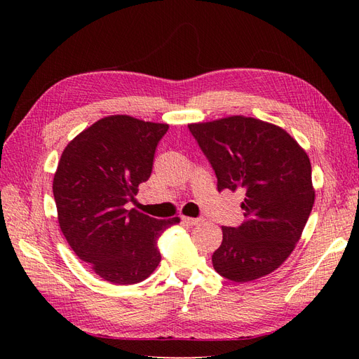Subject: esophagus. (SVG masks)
<instances>
[{"label": "esophagus", "mask_w": 359, "mask_h": 359, "mask_svg": "<svg viewBox=\"0 0 359 359\" xmlns=\"http://www.w3.org/2000/svg\"><path fill=\"white\" fill-rule=\"evenodd\" d=\"M182 222L187 223L189 226H194V224H199L202 220L201 219H193V217H182Z\"/></svg>", "instance_id": "obj_1"}]
</instances>
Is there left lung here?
<instances>
[{
	"label": "left lung",
	"mask_w": 359,
	"mask_h": 359,
	"mask_svg": "<svg viewBox=\"0 0 359 359\" xmlns=\"http://www.w3.org/2000/svg\"><path fill=\"white\" fill-rule=\"evenodd\" d=\"M189 130L211 163L219 191H245V222L222 227L214 269L236 283L273 273L293 252L313 208L307 153L283 128L256 118L236 115Z\"/></svg>",
	"instance_id": "8db88e82"
}]
</instances>
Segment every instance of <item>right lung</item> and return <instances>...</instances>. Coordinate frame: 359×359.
I'll use <instances>...</instances> for the list:
<instances>
[{"label": "right lung", "instance_id": "add662e5", "mask_svg": "<svg viewBox=\"0 0 359 359\" xmlns=\"http://www.w3.org/2000/svg\"><path fill=\"white\" fill-rule=\"evenodd\" d=\"M168 128L111 115L83 130L61 154L52 186L61 232L76 256L114 285H135L153 274L161 260L160 235L180 223L178 217L157 220L126 210L151 177Z\"/></svg>", "mask_w": 359, "mask_h": 359}]
</instances>
